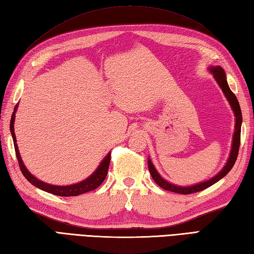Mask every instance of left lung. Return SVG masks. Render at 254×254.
<instances>
[{
    "mask_svg": "<svg viewBox=\"0 0 254 254\" xmlns=\"http://www.w3.org/2000/svg\"><path fill=\"white\" fill-rule=\"evenodd\" d=\"M209 71L213 73L215 80L217 81V83L220 86L221 91L224 92V94L226 96L227 100H228L229 104L234 111L235 117H236V125H235V132H234V137H232V144H231V150H230V156L228 158V161H227L226 165L218 174H216L214 178L209 179L208 181H205V182H200L198 184H195L192 186H180V185H175L168 182L167 180H164L161 175L159 174L157 169L154 168L153 163L151 162V160L148 159V168L150 171V174L153 179L154 182H156L160 188H162L163 190H170V192H174V193H179V194H192L196 192H200L207 188H209L216 182H218L219 180H221L224 177H226L228 174L229 171L234 167V164L237 160L238 157V152H239V147H240V134H241V124H242V114H241V108L239 105V102H238L236 95L232 93L230 90V87L228 85V82H227V77L225 70L221 68L220 65L217 66H210Z\"/></svg>",
    "mask_w": 254,
    "mask_h": 254,
    "instance_id": "obj_1",
    "label": "left lung"
}]
</instances>
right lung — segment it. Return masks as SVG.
<instances>
[{"label":"right lung","instance_id":"1","mask_svg":"<svg viewBox=\"0 0 254 254\" xmlns=\"http://www.w3.org/2000/svg\"><path fill=\"white\" fill-rule=\"evenodd\" d=\"M18 105L15 106L14 112L12 114V118H11V124H9V129H11V133L13 137V141H14V148H15V153H16V157L18 160V164L20 171L24 174V177L27 179L29 183H32L36 188H38L40 190H45V192L51 193L54 195H58V196H77L81 194H84L86 192H90V190H93L97 189L103 182L107 175V171L108 167H110V162H111V152H108L106 154V157L102 160V162L98 165L97 169L94 171V173L91 174V177L85 179L84 181H81L79 183L72 184V185H64V186H59V185H51L48 183H45L43 181L38 180L37 178H35L34 175L29 172V171L26 169L25 164L23 163V160L19 156V151H18V147L16 143V137H15V132H14V122H15V113H16Z\"/></svg>","mask_w":254,"mask_h":254}]
</instances>
